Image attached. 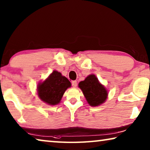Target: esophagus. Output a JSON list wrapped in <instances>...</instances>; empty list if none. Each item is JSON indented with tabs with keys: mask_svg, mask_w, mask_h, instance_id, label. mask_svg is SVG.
Instances as JSON below:
<instances>
[{
	"mask_svg": "<svg viewBox=\"0 0 150 150\" xmlns=\"http://www.w3.org/2000/svg\"><path fill=\"white\" fill-rule=\"evenodd\" d=\"M72 86L73 87H76L77 85V81H72Z\"/></svg>",
	"mask_w": 150,
	"mask_h": 150,
	"instance_id": "obj_1",
	"label": "esophagus"
}]
</instances>
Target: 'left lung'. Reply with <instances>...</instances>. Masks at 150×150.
Returning a JSON list of instances; mask_svg holds the SVG:
<instances>
[{
  "mask_svg": "<svg viewBox=\"0 0 150 150\" xmlns=\"http://www.w3.org/2000/svg\"><path fill=\"white\" fill-rule=\"evenodd\" d=\"M79 87L83 91L87 103L91 106H99L107 98V90L100 84L95 75H88L84 81H81Z\"/></svg>",
  "mask_w": 150,
  "mask_h": 150,
  "instance_id": "left-lung-1",
  "label": "left lung"
}]
</instances>
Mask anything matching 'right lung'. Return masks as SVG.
Masks as SVG:
<instances>
[{"mask_svg": "<svg viewBox=\"0 0 150 150\" xmlns=\"http://www.w3.org/2000/svg\"><path fill=\"white\" fill-rule=\"evenodd\" d=\"M71 86L70 81L62 75L54 71L46 79L38 85V95L43 102L50 105L59 104L67 88Z\"/></svg>", "mask_w": 150, "mask_h": 150, "instance_id": "right-lung-1", "label": "right lung"}]
</instances>
